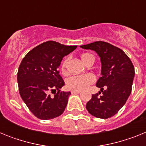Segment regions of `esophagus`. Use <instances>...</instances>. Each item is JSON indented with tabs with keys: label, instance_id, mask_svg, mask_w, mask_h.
Segmentation results:
<instances>
[{
	"label": "esophagus",
	"instance_id": "1",
	"mask_svg": "<svg viewBox=\"0 0 146 146\" xmlns=\"http://www.w3.org/2000/svg\"><path fill=\"white\" fill-rule=\"evenodd\" d=\"M81 93V91H72V94H80Z\"/></svg>",
	"mask_w": 146,
	"mask_h": 146
}]
</instances>
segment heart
Here are the masks:
<instances>
[{
	"mask_svg": "<svg viewBox=\"0 0 146 146\" xmlns=\"http://www.w3.org/2000/svg\"><path fill=\"white\" fill-rule=\"evenodd\" d=\"M80 59L83 64L88 65V64H93L94 61V58L92 55L89 53H82L80 55ZM69 63V59L64 60L61 66L62 74L66 75L68 74L67 65ZM94 76L89 74H80V75H74L69 77L66 81V85L68 88L72 91H83L88 88L90 85L94 82Z\"/></svg>",
	"mask_w": 146,
	"mask_h": 146,
	"instance_id": "1",
	"label": "heart"
}]
</instances>
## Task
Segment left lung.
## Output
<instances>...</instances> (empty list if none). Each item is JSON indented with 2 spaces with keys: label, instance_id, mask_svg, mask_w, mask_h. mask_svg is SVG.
<instances>
[{
  "label": "left lung",
  "instance_id": "8db88e82",
  "mask_svg": "<svg viewBox=\"0 0 146 146\" xmlns=\"http://www.w3.org/2000/svg\"><path fill=\"white\" fill-rule=\"evenodd\" d=\"M80 47L95 51L102 64V77L96 82L100 91L93 94L86 109L96 118H110L124 105L131 94L135 77L133 64L123 50L108 42L98 41Z\"/></svg>",
  "mask_w": 146,
  "mask_h": 146
}]
</instances>
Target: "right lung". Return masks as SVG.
Listing matches in <instances>:
<instances>
[{
	"label": "right lung",
	"mask_w": 146,
	"mask_h": 146,
	"mask_svg": "<svg viewBox=\"0 0 146 146\" xmlns=\"http://www.w3.org/2000/svg\"><path fill=\"white\" fill-rule=\"evenodd\" d=\"M77 47L48 41L32 49L21 61L17 72L20 96L39 119H52L64 113L71 93L60 91L65 83L58 69L63 58ZM50 91H56L53 97Z\"/></svg>",
	"instance_id": "1"
}]
</instances>
